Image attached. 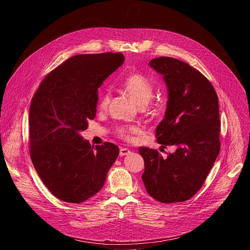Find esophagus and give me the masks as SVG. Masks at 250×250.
Wrapping results in <instances>:
<instances>
[{
	"mask_svg": "<svg viewBox=\"0 0 250 250\" xmlns=\"http://www.w3.org/2000/svg\"><path fill=\"white\" fill-rule=\"evenodd\" d=\"M130 153V150L127 148H121L120 149V156H125Z\"/></svg>",
	"mask_w": 250,
	"mask_h": 250,
	"instance_id": "34e87169",
	"label": "esophagus"
}]
</instances>
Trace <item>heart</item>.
I'll return each mask as SVG.
<instances>
[{
    "label": "heart",
    "mask_w": 250,
    "mask_h": 250,
    "mask_svg": "<svg viewBox=\"0 0 250 250\" xmlns=\"http://www.w3.org/2000/svg\"><path fill=\"white\" fill-rule=\"evenodd\" d=\"M124 91L139 105L146 106L153 98L154 86L153 84L142 74L131 73L124 78L121 84ZM111 102V93L104 91L100 94L98 100V109L105 111ZM149 116H155V108H151L147 113ZM140 132V128L135 125H120L116 128V134L124 140L130 141L133 135Z\"/></svg>",
    "instance_id": "b5f03b06"
}]
</instances>
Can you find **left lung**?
Wrapping results in <instances>:
<instances>
[{
	"label": "left lung",
	"instance_id": "1",
	"mask_svg": "<svg viewBox=\"0 0 250 250\" xmlns=\"http://www.w3.org/2000/svg\"><path fill=\"white\" fill-rule=\"evenodd\" d=\"M149 65L163 75L168 88L165 118L156 127V139L167 157L139 147L145 160L141 178L147 193L169 204L191 199L202 187L221 149L219 98L210 82L197 69L172 57H158Z\"/></svg>",
	"mask_w": 250,
	"mask_h": 250
}]
</instances>
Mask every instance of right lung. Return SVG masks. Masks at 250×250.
I'll return each mask as SVG.
<instances>
[{"label":"right lung","instance_id":"obj_1","mask_svg":"<svg viewBox=\"0 0 250 250\" xmlns=\"http://www.w3.org/2000/svg\"><path fill=\"white\" fill-rule=\"evenodd\" d=\"M124 60L119 52L70 57L46 75L32 97L30 159L61 201L80 204L97 194L119 155L116 145L104 142L94 148L79 132L96 117L98 88Z\"/></svg>","mask_w":250,"mask_h":250}]
</instances>
